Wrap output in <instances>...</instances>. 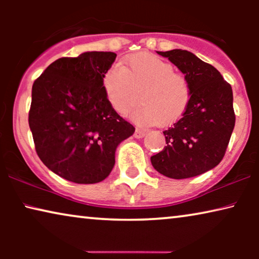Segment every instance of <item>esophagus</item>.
<instances>
[{"instance_id": "esophagus-1", "label": "esophagus", "mask_w": 259, "mask_h": 259, "mask_svg": "<svg viewBox=\"0 0 259 259\" xmlns=\"http://www.w3.org/2000/svg\"><path fill=\"white\" fill-rule=\"evenodd\" d=\"M145 134H146V132L143 130H136V132H134V137L137 138V139H141V138L145 137Z\"/></svg>"}]
</instances>
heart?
I'll use <instances>...</instances> for the list:
<instances>
[{"instance_id":"1","label":"heart","mask_w":259,"mask_h":259,"mask_svg":"<svg viewBox=\"0 0 259 259\" xmlns=\"http://www.w3.org/2000/svg\"><path fill=\"white\" fill-rule=\"evenodd\" d=\"M106 97L116 113L128 114L140 100L133 118L140 125H169L182 118L190 104L191 91L185 76L175 67L148 53L114 63L102 76Z\"/></svg>"}]
</instances>
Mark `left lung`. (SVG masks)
<instances>
[{"instance_id":"obj_1","label":"left lung","mask_w":259,"mask_h":259,"mask_svg":"<svg viewBox=\"0 0 259 259\" xmlns=\"http://www.w3.org/2000/svg\"><path fill=\"white\" fill-rule=\"evenodd\" d=\"M157 53L185 75L191 98L183 118L162 132L167 146L152 155L151 162L172 179L203 175L222 161L235 128L232 88L213 66L191 52Z\"/></svg>"}]
</instances>
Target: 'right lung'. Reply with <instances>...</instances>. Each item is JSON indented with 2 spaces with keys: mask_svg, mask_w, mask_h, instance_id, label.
Wrapping results in <instances>:
<instances>
[{
  "mask_svg": "<svg viewBox=\"0 0 259 259\" xmlns=\"http://www.w3.org/2000/svg\"><path fill=\"white\" fill-rule=\"evenodd\" d=\"M116 58L112 52H86L51 63L31 90L29 127L41 161L76 184L107 178L115 151L136 128L106 97L102 76Z\"/></svg>",
  "mask_w": 259,
  "mask_h": 259,
  "instance_id": "right-lung-1",
  "label": "right lung"
}]
</instances>
